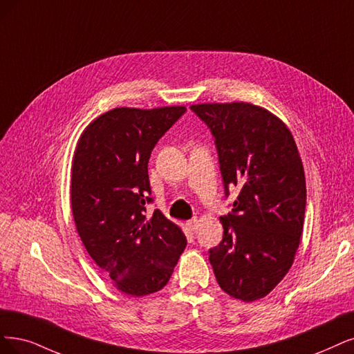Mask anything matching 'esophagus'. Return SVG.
<instances>
[{"instance_id":"esophagus-1","label":"esophagus","mask_w":354,"mask_h":354,"mask_svg":"<svg viewBox=\"0 0 354 354\" xmlns=\"http://www.w3.org/2000/svg\"><path fill=\"white\" fill-rule=\"evenodd\" d=\"M197 226H198V220L197 218H192V220L187 221V227L191 229V230H195V229H197Z\"/></svg>"}]
</instances>
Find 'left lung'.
<instances>
[{"label": "left lung", "instance_id": "8db88e82", "mask_svg": "<svg viewBox=\"0 0 354 354\" xmlns=\"http://www.w3.org/2000/svg\"><path fill=\"white\" fill-rule=\"evenodd\" d=\"M191 109L212 129L220 172L239 189L220 217L223 241L210 250L221 290L242 302L266 297L293 266L304 232L306 180L290 129L248 102L198 103Z\"/></svg>", "mask_w": 354, "mask_h": 354}]
</instances>
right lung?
<instances>
[{
  "mask_svg": "<svg viewBox=\"0 0 354 354\" xmlns=\"http://www.w3.org/2000/svg\"><path fill=\"white\" fill-rule=\"evenodd\" d=\"M185 111L113 108L84 128L74 150L70 201L78 236L115 289L129 296L163 289L187 246L160 210L146 213L151 150Z\"/></svg>",
  "mask_w": 354,
  "mask_h": 354,
  "instance_id": "obj_1",
  "label": "right lung"
}]
</instances>
